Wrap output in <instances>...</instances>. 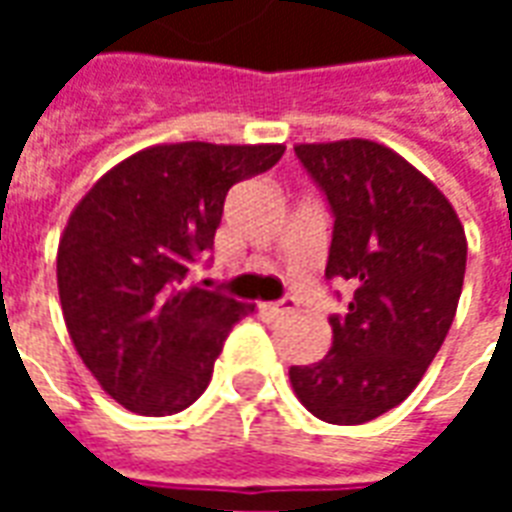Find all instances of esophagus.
Wrapping results in <instances>:
<instances>
[{"mask_svg":"<svg viewBox=\"0 0 512 512\" xmlns=\"http://www.w3.org/2000/svg\"><path fill=\"white\" fill-rule=\"evenodd\" d=\"M266 310L274 315V318H282V315H290V312H296V301L285 299L277 301V304H266Z\"/></svg>","mask_w":512,"mask_h":512,"instance_id":"obj_1","label":"esophagus"}]
</instances>
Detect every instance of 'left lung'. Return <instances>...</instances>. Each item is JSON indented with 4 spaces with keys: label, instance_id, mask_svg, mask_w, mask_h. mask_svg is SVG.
<instances>
[{
    "label": "left lung",
    "instance_id": "left-lung-1",
    "mask_svg": "<svg viewBox=\"0 0 512 512\" xmlns=\"http://www.w3.org/2000/svg\"><path fill=\"white\" fill-rule=\"evenodd\" d=\"M332 205L326 279L354 296L332 315V351L290 367L304 408L362 425L400 406L439 354L461 299L466 233L450 200L414 164L370 139L296 145Z\"/></svg>",
    "mask_w": 512,
    "mask_h": 512
}]
</instances>
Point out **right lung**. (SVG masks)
<instances>
[{"label":"right lung","mask_w":512,"mask_h":512,"mask_svg":"<svg viewBox=\"0 0 512 512\" xmlns=\"http://www.w3.org/2000/svg\"><path fill=\"white\" fill-rule=\"evenodd\" d=\"M282 153L285 145L145 147L73 208L57 249L62 318L87 370L123 408L145 417L189 408L230 329L255 312L186 279L213 249L227 191Z\"/></svg>","instance_id":"right-lung-1"}]
</instances>
